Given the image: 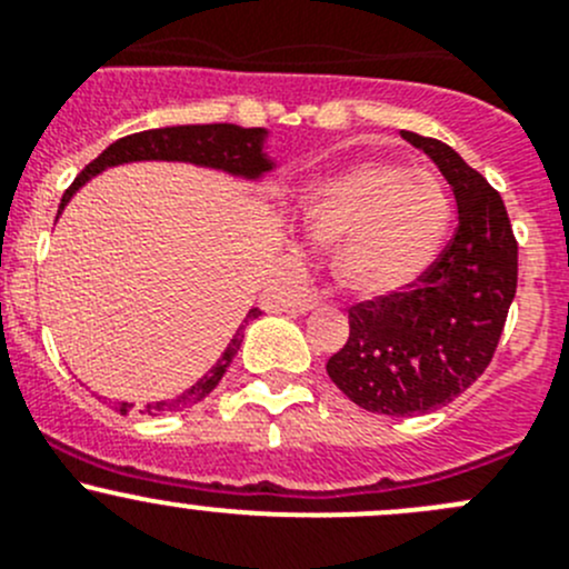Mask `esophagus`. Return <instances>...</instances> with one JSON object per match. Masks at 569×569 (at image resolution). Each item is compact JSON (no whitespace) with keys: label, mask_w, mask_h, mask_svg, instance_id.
Listing matches in <instances>:
<instances>
[{"label":"esophagus","mask_w":569,"mask_h":569,"mask_svg":"<svg viewBox=\"0 0 569 569\" xmlns=\"http://www.w3.org/2000/svg\"><path fill=\"white\" fill-rule=\"evenodd\" d=\"M320 301H323V296H320L318 290H309V292H303V296L298 298V301H296V312H309V309H315V307H318Z\"/></svg>","instance_id":"obj_1"}]
</instances>
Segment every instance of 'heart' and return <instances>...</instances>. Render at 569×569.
Here are the masks:
<instances>
[{
  "instance_id": "heart-1",
  "label": "heart",
  "mask_w": 569,
  "mask_h": 569,
  "mask_svg": "<svg viewBox=\"0 0 569 569\" xmlns=\"http://www.w3.org/2000/svg\"><path fill=\"white\" fill-rule=\"evenodd\" d=\"M446 184L401 162L362 160L309 188L301 229L331 251V277L353 298H387L423 277L446 243Z\"/></svg>"
}]
</instances>
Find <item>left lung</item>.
Here are the masks:
<instances>
[{
	"label": "left lung",
	"instance_id": "1",
	"mask_svg": "<svg viewBox=\"0 0 569 569\" xmlns=\"http://www.w3.org/2000/svg\"><path fill=\"white\" fill-rule=\"evenodd\" d=\"M401 134L448 179L459 227L412 287L348 309V342L326 370L357 407L412 418L451 403L492 362L517 292V240L476 168L442 140Z\"/></svg>",
	"mask_w": 569,
	"mask_h": 569
}]
</instances>
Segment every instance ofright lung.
<instances>
[{
  "label": "right lung",
  "mask_w": 569,
  "mask_h": 569,
  "mask_svg": "<svg viewBox=\"0 0 569 569\" xmlns=\"http://www.w3.org/2000/svg\"><path fill=\"white\" fill-rule=\"evenodd\" d=\"M262 140H266V129H243L238 123H190V127H162V129H146V132L127 134V138L116 140V143L107 146L93 162H88L80 171V177L71 182V188L63 193L60 201L58 216L63 212V207L69 204L71 196L88 182V179L101 173L104 168L123 166V162H138V160H182V162H196V166L207 168H221V171L238 173V177L257 179L260 173L271 171L273 162L262 154ZM260 315V309H251L246 315L243 326L238 329V335L232 337V342L227 346L223 357L212 365L210 373L204 379L196 381L190 390H184L182 396L173 398V401H157L146 407L149 415H166L177 412V409L193 407L201 398L210 396L218 387V381L223 379L227 368L232 365V359L238 357L240 346H243V329L249 326V320H254ZM132 409V403H118V412L127 415Z\"/></svg>",
  "instance_id": "obj_1"
}]
</instances>
